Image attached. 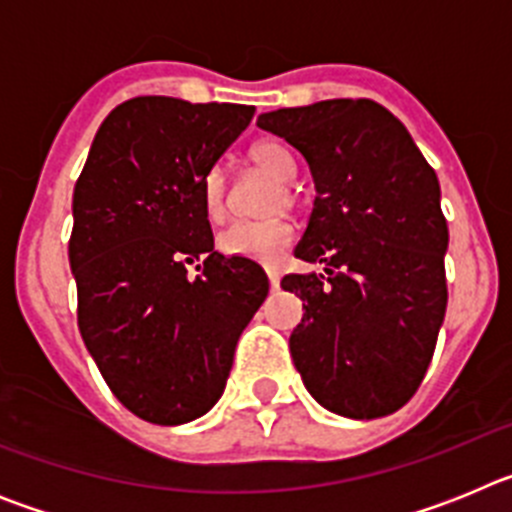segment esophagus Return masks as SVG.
Here are the masks:
<instances>
[{"mask_svg": "<svg viewBox=\"0 0 512 512\" xmlns=\"http://www.w3.org/2000/svg\"><path fill=\"white\" fill-rule=\"evenodd\" d=\"M266 277H269L271 289H279V271H277V266H266Z\"/></svg>", "mask_w": 512, "mask_h": 512, "instance_id": "1", "label": "esophagus"}]
</instances>
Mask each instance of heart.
<instances>
[{
	"label": "heart",
	"instance_id": "obj_1",
	"mask_svg": "<svg viewBox=\"0 0 512 512\" xmlns=\"http://www.w3.org/2000/svg\"><path fill=\"white\" fill-rule=\"evenodd\" d=\"M248 161L253 169L264 171L266 176L277 179V187H271L269 197H266V212H279L287 205L295 202V189H292V179L297 174V161L292 156L282 140L264 138L259 143H253L248 151ZM202 205H205V215L212 223H220L228 212V176L217 166L210 169L202 179ZM295 238V228L284 215H269L261 220H238L230 223L228 228L220 233L217 243L228 256H243V259L253 261H277L279 253L292 243Z\"/></svg>",
	"mask_w": 512,
	"mask_h": 512
}]
</instances>
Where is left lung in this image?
Wrapping results in <instances>:
<instances>
[{"label": "left lung", "mask_w": 512, "mask_h": 512, "mask_svg": "<svg viewBox=\"0 0 512 512\" xmlns=\"http://www.w3.org/2000/svg\"><path fill=\"white\" fill-rule=\"evenodd\" d=\"M256 125L297 148L315 182L295 256L325 274L282 279L305 307L289 336L297 372L330 413H395L423 382L449 300L436 171L372 99L264 112Z\"/></svg>", "instance_id": "obj_1"}]
</instances>
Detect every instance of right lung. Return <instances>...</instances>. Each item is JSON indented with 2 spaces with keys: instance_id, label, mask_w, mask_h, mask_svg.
Returning a JSON list of instances; mask_svg holds the SVG:
<instances>
[{
  "instance_id": "obj_1",
  "label": "right lung",
  "mask_w": 512,
  "mask_h": 512,
  "mask_svg": "<svg viewBox=\"0 0 512 512\" xmlns=\"http://www.w3.org/2000/svg\"><path fill=\"white\" fill-rule=\"evenodd\" d=\"M253 112L128 99L99 125L74 187L81 338L112 395L148 423H189L220 400L235 343L269 295L259 264L215 251L202 205V179Z\"/></svg>"
}]
</instances>
